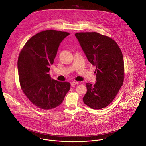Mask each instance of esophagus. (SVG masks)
<instances>
[{
  "label": "esophagus",
  "instance_id": "obj_1",
  "mask_svg": "<svg viewBox=\"0 0 146 146\" xmlns=\"http://www.w3.org/2000/svg\"><path fill=\"white\" fill-rule=\"evenodd\" d=\"M78 84V82H77V81H73V82L71 83V85H72V86H73L76 85V84Z\"/></svg>",
  "mask_w": 146,
  "mask_h": 146
}]
</instances>
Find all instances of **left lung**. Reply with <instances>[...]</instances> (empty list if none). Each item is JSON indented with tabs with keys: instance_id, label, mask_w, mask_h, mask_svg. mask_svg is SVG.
Masks as SVG:
<instances>
[{
	"instance_id": "obj_1",
	"label": "left lung",
	"mask_w": 146,
	"mask_h": 146,
	"mask_svg": "<svg viewBox=\"0 0 146 146\" xmlns=\"http://www.w3.org/2000/svg\"><path fill=\"white\" fill-rule=\"evenodd\" d=\"M75 36L88 61L96 66V82L94 85L87 83L83 102L93 109H101L110 104L122 86V52L114 40L97 32H79Z\"/></svg>"
}]
</instances>
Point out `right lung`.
Listing matches in <instances>:
<instances>
[{"instance_id":"1","label":"right lung","mask_w":146,"mask_h":146,"mask_svg":"<svg viewBox=\"0 0 146 146\" xmlns=\"http://www.w3.org/2000/svg\"><path fill=\"white\" fill-rule=\"evenodd\" d=\"M70 33L46 30L32 36L21 51L18 70L21 87L37 108L49 110L63 102L69 91V82L51 78L48 74L60 43Z\"/></svg>"}]
</instances>
